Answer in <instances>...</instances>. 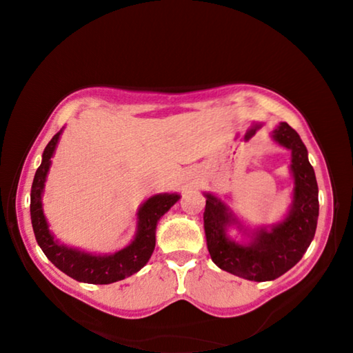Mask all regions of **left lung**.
<instances>
[{"mask_svg": "<svg viewBox=\"0 0 353 353\" xmlns=\"http://www.w3.org/2000/svg\"><path fill=\"white\" fill-rule=\"evenodd\" d=\"M272 139L291 151L294 190L291 208L283 221L271 229L261 227L246 244L236 243L225 234L227 227L238 224L236 218L223 201L205 193L204 230L213 263L221 270L254 282H268L290 271L313 241L319 216L318 182L301 137L288 123H280Z\"/></svg>", "mask_w": 353, "mask_h": 353, "instance_id": "left-lung-1", "label": "left lung"}]
</instances>
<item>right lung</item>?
Masks as SVG:
<instances>
[{"mask_svg": "<svg viewBox=\"0 0 353 353\" xmlns=\"http://www.w3.org/2000/svg\"><path fill=\"white\" fill-rule=\"evenodd\" d=\"M61 134L62 129L46 145L41 155V163L34 176L31 188V221L35 240L48 260L77 282L109 285L132 276L151 259L155 248V227L159 219L181 199V196L176 193H163L155 194L143 202L137 213V234L134 240L129 246L115 254H88L61 244L54 240V235L48 229L43 204H41V194H43L46 176L51 166V157L56 151Z\"/></svg>", "mask_w": 353, "mask_h": 353, "instance_id": "1", "label": "right lung"}]
</instances>
